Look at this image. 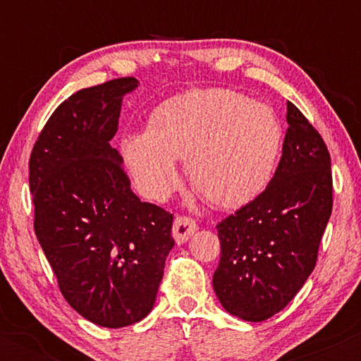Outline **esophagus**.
Instances as JSON below:
<instances>
[{
    "mask_svg": "<svg viewBox=\"0 0 361 361\" xmlns=\"http://www.w3.org/2000/svg\"><path fill=\"white\" fill-rule=\"evenodd\" d=\"M197 231V224L188 217H176L175 224H173V238H175L176 244H183L188 241L190 238Z\"/></svg>",
    "mask_w": 361,
    "mask_h": 361,
    "instance_id": "obj_1",
    "label": "esophagus"
}]
</instances>
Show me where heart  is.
I'll list each match as a JSON object with an SVG mask.
<instances>
[{"mask_svg":"<svg viewBox=\"0 0 361 361\" xmlns=\"http://www.w3.org/2000/svg\"><path fill=\"white\" fill-rule=\"evenodd\" d=\"M283 151V128L271 106L231 90H193L159 103L147 130L120 140L123 166L139 192L166 200L180 186L176 159L190 181L221 209L255 202L271 183Z\"/></svg>","mask_w":361,"mask_h":361,"instance_id":"obj_1","label":"heart"}]
</instances>
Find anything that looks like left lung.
I'll use <instances>...</instances> for the list:
<instances>
[{
	"label": "left lung",
	"instance_id": "left-lung-1",
	"mask_svg": "<svg viewBox=\"0 0 361 361\" xmlns=\"http://www.w3.org/2000/svg\"><path fill=\"white\" fill-rule=\"evenodd\" d=\"M287 134L268 188L217 226L214 290L222 307L261 322L288 304L316 267L333 210L331 157L317 130L287 102Z\"/></svg>",
	"mask_w": 361,
	"mask_h": 361
}]
</instances>
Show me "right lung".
I'll use <instances>...</instances> for the list:
<instances>
[{
  "label": "right lung",
  "instance_id": "add662e5",
  "mask_svg": "<svg viewBox=\"0 0 361 361\" xmlns=\"http://www.w3.org/2000/svg\"><path fill=\"white\" fill-rule=\"evenodd\" d=\"M120 78L71 94L37 139L28 163L35 234L68 304L97 326L126 327L154 307L175 246L173 215L140 202L111 146L123 97Z\"/></svg>",
  "mask_w": 361,
  "mask_h": 361
}]
</instances>
